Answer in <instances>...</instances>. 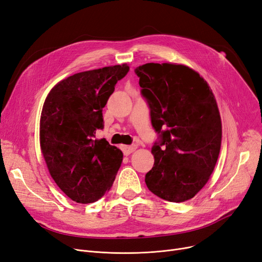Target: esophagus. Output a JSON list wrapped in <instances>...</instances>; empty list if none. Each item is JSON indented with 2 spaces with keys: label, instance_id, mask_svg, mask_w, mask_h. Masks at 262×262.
<instances>
[{
  "label": "esophagus",
  "instance_id": "34e87169",
  "mask_svg": "<svg viewBox=\"0 0 262 262\" xmlns=\"http://www.w3.org/2000/svg\"><path fill=\"white\" fill-rule=\"evenodd\" d=\"M136 149L135 145H131V146H123V152L126 155H130L131 152H133Z\"/></svg>",
  "mask_w": 262,
  "mask_h": 262
}]
</instances>
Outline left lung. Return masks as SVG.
Wrapping results in <instances>:
<instances>
[{
	"label": "left lung",
	"mask_w": 262,
	"mask_h": 262,
	"mask_svg": "<svg viewBox=\"0 0 262 262\" xmlns=\"http://www.w3.org/2000/svg\"><path fill=\"white\" fill-rule=\"evenodd\" d=\"M141 94L159 134L149 191L172 203L193 198L212 173L220 155L222 121L208 83L188 66L148 63L135 68Z\"/></svg>",
	"instance_id": "obj_1"
}]
</instances>
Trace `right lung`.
Returning a JSON list of instances; mask_svg holds the SVG:
<instances>
[{
	"mask_svg": "<svg viewBox=\"0 0 262 262\" xmlns=\"http://www.w3.org/2000/svg\"><path fill=\"white\" fill-rule=\"evenodd\" d=\"M127 64L73 74L57 83L46 98L40 117V148L50 175L73 202L95 203L115 180L122 152L105 139L102 108Z\"/></svg>",
	"mask_w": 262,
	"mask_h": 262,
	"instance_id": "right-lung-1",
	"label": "right lung"
}]
</instances>
